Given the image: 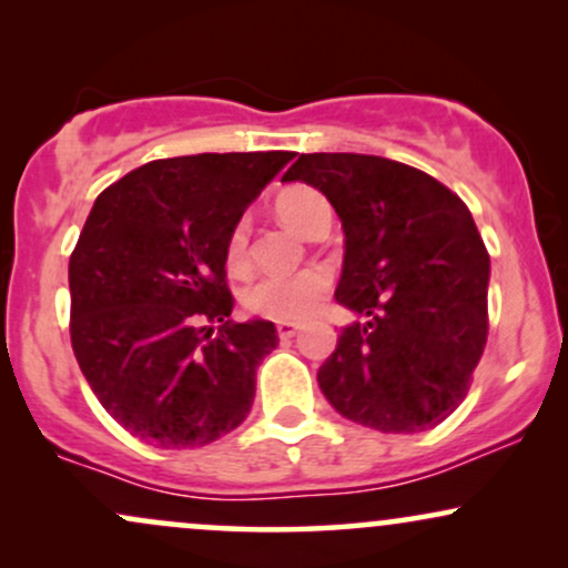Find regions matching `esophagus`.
I'll use <instances>...</instances> for the list:
<instances>
[{
  "mask_svg": "<svg viewBox=\"0 0 568 568\" xmlns=\"http://www.w3.org/2000/svg\"><path fill=\"white\" fill-rule=\"evenodd\" d=\"M298 328H302V325H298V323H277V334H280V338L296 336Z\"/></svg>",
  "mask_w": 568,
  "mask_h": 568,
  "instance_id": "esophagus-1",
  "label": "esophagus"
}]
</instances>
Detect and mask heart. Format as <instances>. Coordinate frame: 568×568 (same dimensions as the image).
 I'll return each mask as SVG.
<instances>
[{"label": "heart", "mask_w": 568, "mask_h": 568, "mask_svg": "<svg viewBox=\"0 0 568 568\" xmlns=\"http://www.w3.org/2000/svg\"><path fill=\"white\" fill-rule=\"evenodd\" d=\"M331 211L328 202L317 189L312 186H291L277 197V213L293 230L310 232L321 213ZM247 240H251V219L240 216L226 232L224 256L226 266L234 272L247 266ZM331 291V275L323 266H306L298 272H285V275H264L256 283L247 285L243 302L245 310L256 317L277 323H298L306 321L317 306L325 302Z\"/></svg>", "instance_id": "obj_1"}]
</instances>
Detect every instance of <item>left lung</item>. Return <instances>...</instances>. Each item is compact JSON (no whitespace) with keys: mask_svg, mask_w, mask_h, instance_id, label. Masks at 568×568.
I'll return each instance as SVG.
<instances>
[{"mask_svg":"<svg viewBox=\"0 0 568 568\" xmlns=\"http://www.w3.org/2000/svg\"><path fill=\"white\" fill-rule=\"evenodd\" d=\"M283 181L321 189L344 230L342 328L317 384L379 433H425L459 408L488 336V251L459 194L374 154H298Z\"/></svg>","mask_w":568,"mask_h":568,"instance_id":"left-lung-1","label":"left lung"}]
</instances>
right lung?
I'll return each mask as SVG.
<instances>
[{"label":"right lung","mask_w":568,"mask_h":568,"mask_svg":"<svg viewBox=\"0 0 568 568\" xmlns=\"http://www.w3.org/2000/svg\"><path fill=\"white\" fill-rule=\"evenodd\" d=\"M291 160H154L98 194L69 258L71 347L106 414L143 443L207 446L251 410L256 368L280 338L275 323L230 317L224 243Z\"/></svg>","instance_id":"right-lung-1"}]
</instances>
